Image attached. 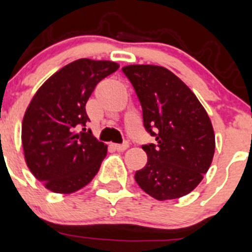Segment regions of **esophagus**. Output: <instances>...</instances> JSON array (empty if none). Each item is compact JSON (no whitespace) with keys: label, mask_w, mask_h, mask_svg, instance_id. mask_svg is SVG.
Segmentation results:
<instances>
[{"label":"esophagus","mask_w":252,"mask_h":252,"mask_svg":"<svg viewBox=\"0 0 252 252\" xmlns=\"http://www.w3.org/2000/svg\"><path fill=\"white\" fill-rule=\"evenodd\" d=\"M113 147H114V149L118 150V152H124V150L129 147V143L124 142V143H122V144H113Z\"/></svg>","instance_id":"34e87169"}]
</instances>
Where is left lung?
Returning a JSON list of instances; mask_svg holds the SVG:
<instances>
[{
	"instance_id": "left-lung-1",
	"label": "left lung",
	"mask_w": 252,
	"mask_h": 252,
	"mask_svg": "<svg viewBox=\"0 0 252 252\" xmlns=\"http://www.w3.org/2000/svg\"><path fill=\"white\" fill-rule=\"evenodd\" d=\"M137 93L143 123L155 144L143 145L148 163L135 182L157 200L189 194L203 180L215 152V134L199 99L164 67L133 64L122 68Z\"/></svg>"
}]
</instances>
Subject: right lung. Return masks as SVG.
I'll list each match as a JSON object with an SVG mask.
<instances>
[{"label": "right lung", "instance_id": "1", "mask_svg": "<svg viewBox=\"0 0 252 252\" xmlns=\"http://www.w3.org/2000/svg\"><path fill=\"white\" fill-rule=\"evenodd\" d=\"M118 68L110 61L77 60L47 79L31 100L22 122L26 163L51 191H77L99 170L107 145L86 128V104L97 84Z\"/></svg>", "mask_w": 252, "mask_h": 252}]
</instances>
